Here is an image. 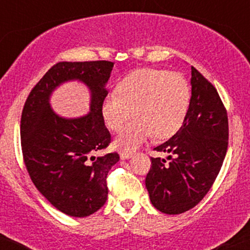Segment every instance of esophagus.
<instances>
[{
  "label": "esophagus",
  "mask_w": 250,
  "mask_h": 250,
  "mask_svg": "<svg viewBox=\"0 0 250 250\" xmlns=\"http://www.w3.org/2000/svg\"><path fill=\"white\" fill-rule=\"evenodd\" d=\"M120 156L121 159H129L130 156H133V152H125V150H123V152L120 153Z\"/></svg>",
  "instance_id": "obj_1"
}]
</instances>
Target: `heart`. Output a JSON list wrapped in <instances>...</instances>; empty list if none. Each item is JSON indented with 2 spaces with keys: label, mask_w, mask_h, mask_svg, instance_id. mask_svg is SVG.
<instances>
[{
  "label": "heart",
  "mask_w": 250,
  "mask_h": 250,
  "mask_svg": "<svg viewBox=\"0 0 250 250\" xmlns=\"http://www.w3.org/2000/svg\"><path fill=\"white\" fill-rule=\"evenodd\" d=\"M191 87L183 75L163 68L145 67L123 77L116 92L106 95L101 111L105 125L119 131L115 140L121 149H135L150 136L169 138L179 130L188 115Z\"/></svg>",
  "instance_id": "obj_1"
}]
</instances>
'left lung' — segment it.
<instances>
[{
    "mask_svg": "<svg viewBox=\"0 0 250 250\" xmlns=\"http://www.w3.org/2000/svg\"><path fill=\"white\" fill-rule=\"evenodd\" d=\"M192 96L180 129L154 150L168 160L150 158L146 188L152 204L167 215L196 207L215 183L226 158L229 125L217 90L191 67Z\"/></svg>",
    "mask_w": 250,
    "mask_h": 250,
    "instance_id": "8db88e82",
    "label": "left lung"
}]
</instances>
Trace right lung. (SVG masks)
<instances>
[{
	"label": "right lung",
	"mask_w": 250,
	"mask_h": 250,
	"mask_svg": "<svg viewBox=\"0 0 250 250\" xmlns=\"http://www.w3.org/2000/svg\"><path fill=\"white\" fill-rule=\"evenodd\" d=\"M112 67L108 60L57 62L33 87L22 109L21 149L27 172L40 193L72 217H86L103 207L106 175L120 160L116 152L94 155L111 142L101 106ZM72 79L92 91L90 112L79 119H62L49 106V95Z\"/></svg>",
	"instance_id": "obj_1"
}]
</instances>
